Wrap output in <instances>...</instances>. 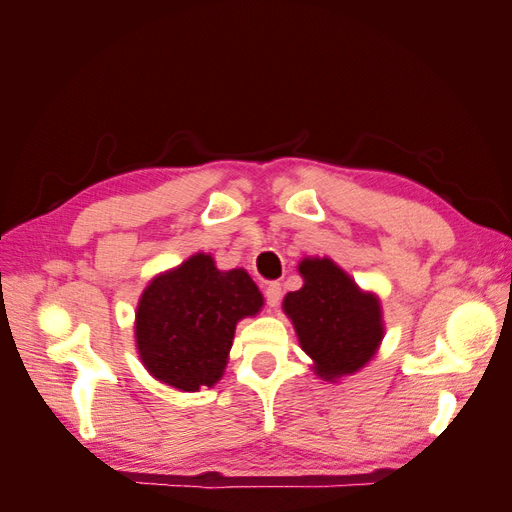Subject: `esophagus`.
Here are the masks:
<instances>
[{"label":"esophagus","mask_w":512,"mask_h":512,"mask_svg":"<svg viewBox=\"0 0 512 512\" xmlns=\"http://www.w3.org/2000/svg\"><path fill=\"white\" fill-rule=\"evenodd\" d=\"M265 297H267L269 307H277V305H280V299H282V286L277 282H271L265 290Z\"/></svg>","instance_id":"34e87169"}]
</instances>
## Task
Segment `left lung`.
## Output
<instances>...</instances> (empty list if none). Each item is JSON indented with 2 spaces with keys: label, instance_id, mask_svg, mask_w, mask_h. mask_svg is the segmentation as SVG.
I'll use <instances>...</instances> for the list:
<instances>
[{
  "label": "left lung",
  "instance_id": "1",
  "mask_svg": "<svg viewBox=\"0 0 512 512\" xmlns=\"http://www.w3.org/2000/svg\"><path fill=\"white\" fill-rule=\"evenodd\" d=\"M303 286L284 297L301 350L316 376L337 382L374 359L382 339V303L376 292L359 288L331 258L307 256L299 262Z\"/></svg>",
  "mask_w": 512,
  "mask_h": 512
}]
</instances>
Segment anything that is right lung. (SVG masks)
<instances>
[{
	"instance_id": "add662e5",
	"label": "right lung",
	"mask_w": 512,
	"mask_h": 512,
	"mask_svg": "<svg viewBox=\"0 0 512 512\" xmlns=\"http://www.w3.org/2000/svg\"><path fill=\"white\" fill-rule=\"evenodd\" d=\"M265 299L245 269L220 271L198 252L153 277L134 318L136 350L149 374L177 391L220 382L237 322L256 316Z\"/></svg>"
}]
</instances>
